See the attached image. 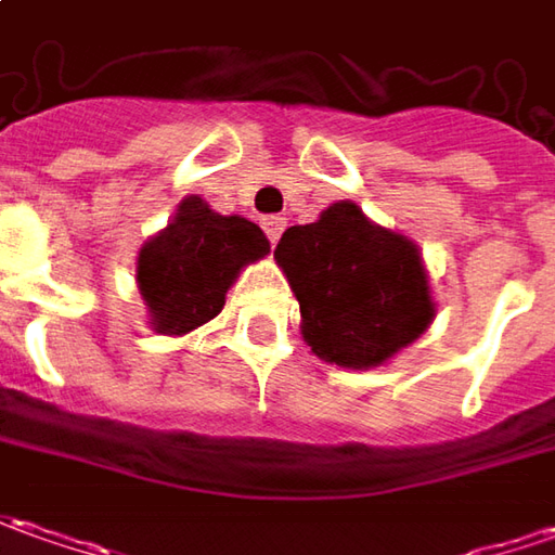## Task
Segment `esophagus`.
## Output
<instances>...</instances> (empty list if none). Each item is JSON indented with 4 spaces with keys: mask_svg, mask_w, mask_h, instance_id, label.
<instances>
[{
    "mask_svg": "<svg viewBox=\"0 0 555 555\" xmlns=\"http://www.w3.org/2000/svg\"><path fill=\"white\" fill-rule=\"evenodd\" d=\"M285 224H288V221H285L282 215H267V218H263V230H267L270 243H279V236H282Z\"/></svg>",
    "mask_w": 555,
    "mask_h": 555,
    "instance_id": "obj_1",
    "label": "esophagus"
}]
</instances>
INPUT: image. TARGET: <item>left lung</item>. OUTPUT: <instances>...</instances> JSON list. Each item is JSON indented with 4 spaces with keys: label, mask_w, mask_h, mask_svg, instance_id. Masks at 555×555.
Masks as SVG:
<instances>
[{
    "label": "left lung",
    "mask_w": 555,
    "mask_h": 555,
    "mask_svg": "<svg viewBox=\"0 0 555 555\" xmlns=\"http://www.w3.org/2000/svg\"><path fill=\"white\" fill-rule=\"evenodd\" d=\"M273 258L300 304L304 343L327 364L379 367L435 322L420 246L371 221L352 199L285 230Z\"/></svg>",
    "instance_id": "8db88e82"
}]
</instances>
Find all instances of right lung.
Wrapping results in <instances>:
<instances>
[{
    "label": "right lung",
    "instance_id": "right-lung-1",
    "mask_svg": "<svg viewBox=\"0 0 555 555\" xmlns=\"http://www.w3.org/2000/svg\"><path fill=\"white\" fill-rule=\"evenodd\" d=\"M263 255H270V240L255 221L218 215L206 199L188 194L135 258V285L154 334L184 337L212 322L243 267Z\"/></svg>",
    "mask_w": 555,
    "mask_h": 555
}]
</instances>
